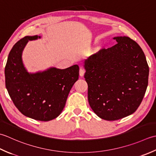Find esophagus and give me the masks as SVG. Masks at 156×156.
<instances>
[{
  "instance_id": "34e87169",
  "label": "esophagus",
  "mask_w": 156,
  "mask_h": 156,
  "mask_svg": "<svg viewBox=\"0 0 156 156\" xmlns=\"http://www.w3.org/2000/svg\"><path fill=\"white\" fill-rule=\"evenodd\" d=\"M84 73H85V71L83 69H79V75H80V77H83L84 75Z\"/></svg>"
}]
</instances>
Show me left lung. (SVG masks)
<instances>
[{
  "label": "left lung",
  "mask_w": 156,
  "mask_h": 156,
  "mask_svg": "<svg viewBox=\"0 0 156 156\" xmlns=\"http://www.w3.org/2000/svg\"><path fill=\"white\" fill-rule=\"evenodd\" d=\"M84 60L89 104L98 116L116 120L134 113L144 97L149 66L139 44L126 36Z\"/></svg>",
  "instance_id": "left-lung-1"
}]
</instances>
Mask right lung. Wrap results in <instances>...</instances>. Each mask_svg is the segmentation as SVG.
I'll use <instances>...</instances> for the list:
<instances>
[{"mask_svg":"<svg viewBox=\"0 0 156 156\" xmlns=\"http://www.w3.org/2000/svg\"><path fill=\"white\" fill-rule=\"evenodd\" d=\"M41 36H25L9 52L6 64L5 85L15 106L25 116L40 121L56 119L65 108L73 85L79 79V66L65 69L50 67L28 72L22 55L29 41Z\"/></svg>","mask_w":156,"mask_h":156,"instance_id":"1","label":"right lung"}]
</instances>
